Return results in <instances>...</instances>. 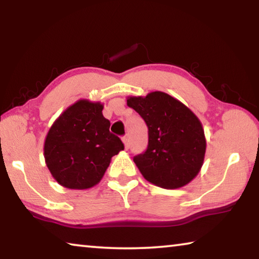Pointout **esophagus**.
I'll use <instances>...</instances> for the list:
<instances>
[{"mask_svg":"<svg viewBox=\"0 0 259 259\" xmlns=\"http://www.w3.org/2000/svg\"><path fill=\"white\" fill-rule=\"evenodd\" d=\"M122 142H123V144H124V149L125 150H128L129 147H130V143H129V138H128V136H124L122 138Z\"/></svg>","mask_w":259,"mask_h":259,"instance_id":"esophagus-1","label":"esophagus"}]
</instances>
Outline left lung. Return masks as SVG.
<instances>
[{"label":"left lung","instance_id":"obj_1","mask_svg":"<svg viewBox=\"0 0 259 259\" xmlns=\"http://www.w3.org/2000/svg\"><path fill=\"white\" fill-rule=\"evenodd\" d=\"M126 105L141 115L149 129L146 151L134 157L142 175L163 189H178L192 181L206 150L198 117L181 101L160 91L129 97Z\"/></svg>","mask_w":259,"mask_h":259}]
</instances>
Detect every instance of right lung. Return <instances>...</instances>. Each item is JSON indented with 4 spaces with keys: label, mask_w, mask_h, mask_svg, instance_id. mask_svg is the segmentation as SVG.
<instances>
[{
    "label": "right lung",
    "mask_w": 259,
    "mask_h": 259,
    "mask_svg": "<svg viewBox=\"0 0 259 259\" xmlns=\"http://www.w3.org/2000/svg\"><path fill=\"white\" fill-rule=\"evenodd\" d=\"M100 102L78 100L57 117L44 146L46 165L61 186L92 188L100 182L110 159L124 150L120 138L109 131Z\"/></svg>",
    "instance_id": "obj_1"
}]
</instances>
